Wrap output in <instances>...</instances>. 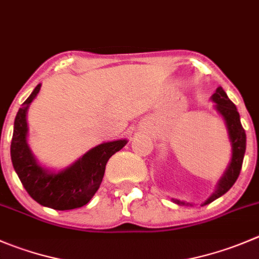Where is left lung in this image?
<instances>
[{"label":"left lung","instance_id":"8db88e82","mask_svg":"<svg viewBox=\"0 0 259 259\" xmlns=\"http://www.w3.org/2000/svg\"><path fill=\"white\" fill-rule=\"evenodd\" d=\"M212 101L217 102V109L220 114L223 115V117L225 119L227 122L228 132H229L230 142H232L233 147V157L232 162H230L229 168L225 172L224 177L220 180L219 186H218V190L215 191V193L205 202V205L210 204L214 200H217L218 197L223 196L225 192L230 190L233 185L235 183V181L239 177L240 169H242L243 164V158H244L245 153V143H247V138H245V130L243 129L242 122H240L239 112H238L237 107L229 100V97L227 96L224 90L222 87L217 90L214 95H212Z\"/></svg>","mask_w":259,"mask_h":259}]
</instances>
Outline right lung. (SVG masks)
I'll use <instances>...</instances> for the list:
<instances>
[{
	"label": "right lung",
	"instance_id": "1",
	"mask_svg": "<svg viewBox=\"0 0 259 259\" xmlns=\"http://www.w3.org/2000/svg\"><path fill=\"white\" fill-rule=\"evenodd\" d=\"M40 84L22 104L15 117L11 140V160L22 186L40 205L54 210H72L86 205L99 190L107 160L119 152L126 140H115L92 148L74 164L58 173L42 169L26 143V111L39 94Z\"/></svg>",
	"mask_w": 259,
	"mask_h": 259
}]
</instances>
